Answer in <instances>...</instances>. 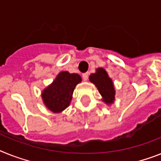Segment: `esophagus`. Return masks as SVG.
Instances as JSON below:
<instances>
[{
    "instance_id": "esophagus-1",
    "label": "esophagus",
    "mask_w": 161,
    "mask_h": 161,
    "mask_svg": "<svg viewBox=\"0 0 161 161\" xmlns=\"http://www.w3.org/2000/svg\"><path fill=\"white\" fill-rule=\"evenodd\" d=\"M88 76H89V74L88 73H85V74H83V78L84 81H87L88 79Z\"/></svg>"
}]
</instances>
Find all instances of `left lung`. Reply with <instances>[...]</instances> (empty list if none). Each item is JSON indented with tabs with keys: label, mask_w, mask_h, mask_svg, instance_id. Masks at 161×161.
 Here are the masks:
<instances>
[{
	"label": "left lung",
	"mask_w": 161,
	"mask_h": 161,
	"mask_svg": "<svg viewBox=\"0 0 161 161\" xmlns=\"http://www.w3.org/2000/svg\"><path fill=\"white\" fill-rule=\"evenodd\" d=\"M89 81L97 87L103 102L108 106L114 103L115 100V88L113 80L105 69L97 68L96 73L90 74Z\"/></svg>",
	"instance_id": "8db88e82"
}]
</instances>
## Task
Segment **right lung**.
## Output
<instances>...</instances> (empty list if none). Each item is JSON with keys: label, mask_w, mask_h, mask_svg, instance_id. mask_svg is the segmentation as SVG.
<instances>
[{"label": "right lung", "mask_w": 161, "mask_h": 161, "mask_svg": "<svg viewBox=\"0 0 161 161\" xmlns=\"http://www.w3.org/2000/svg\"><path fill=\"white\" fill-rule=\"evenodd\" d=\"M82 82L78 74L62 71L53 82L42 92V99L46 107L55 114H60L70 105L77 84Z\"/></svg>", "instance_id": "add662e5"}]
</instances>
